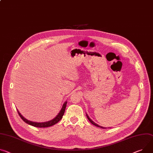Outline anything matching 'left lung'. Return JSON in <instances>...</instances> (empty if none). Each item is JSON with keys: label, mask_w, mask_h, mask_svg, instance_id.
<instances>
[{"label": "left lung", "mask_w": 153, "mask_h": 153, "mask_svg": "<svg viewBox=\"0 0 153 153\" xmlns=\"http://www.w3.org/2000/svg\"><path fill=\"white\" fill-rule=\"evenodd\" d=\"M86 115H87V117L88 120L90 121V123H91L92 124L94 125L95 126H96V127H98V128H102V129H106V128H104V127H102V126H100V125H98V124L95 123L93 120H91V118L89 117V116L88 115V114H86Z\"/></svg>", "instance_id": "left-lung-1"}]
</instances>
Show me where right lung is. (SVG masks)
<instances>
[{
	"label": "right lung",
	"instance_id": "1",
	"mask_svg": "<svg viewBox=\"0 0 153 153\" xmlns=\"http://www.w3.org/2000/svg\"><path fill=\"white\" fill-rule=\"evenodd\" d=\"M66 104H67V101H65L63 104V106H62V109L60 110V112L58 114V115L55 117L54 118H53L52 120H50V121H46V122H43V123H37V122H33V121H29L28 120H27L26 118H25L21 114V113H19V110L17 109L18 110V114L20 116V117L21 118V119L26 123L29 124L30 125H31V126H35V127H37V128H47V127H50V126H53V125L55 124L56 123H57L63 117V115H64V113H65V108H66Z\"/></svg>",
	"mask_w": 153,
	"mask_h": 153
}]
</instances>
